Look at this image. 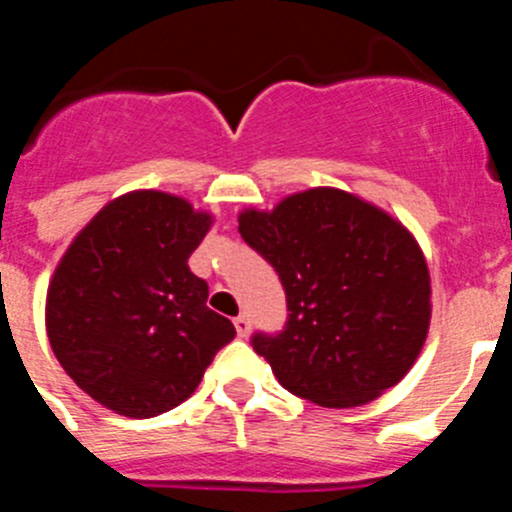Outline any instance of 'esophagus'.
Segmentation results:
<instances>
[{
	"label": "esophagus",
	"mask_w": 512,
	"mask_h": 512,
	"mask_svg": "<svg viewBox=\"0 0 512 512\" xmlns=\"http://www.w3.org/2000/svg\"><path fill=\"white\" fill-rule=\"evenodd\" d=\"M235 330H238V336L246 338L248 333H251V320H248V315H238V318L233 320Z\"/></svg>",
	"instance_id": "esophagus-1"
}]
</instances>
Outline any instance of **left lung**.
<instances>
[{
	"label": "left lung",
	"mask_w": 512,
	"mask_h": 512,
	"mask_svg": "<svg viewBox=\"0 0 512 512\" xmlns=\"http://www.w3.org/2000/svg\"><path fill=\"white\" fill-rule=\"evenodd\" d=\"M282 279V333L253 336L284 390L323 408L366 405L400 382L431 325V274L400 220L343 189L289 194L238 215Z\"/></svg>",
	"instance_id": "obj_1"
}]
</instances>
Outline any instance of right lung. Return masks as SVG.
Returning <instances> with one entry per match:
<instances>
[{
    "instance_id": "obj_1",
    "label": "right lung",
    "mask_w": 512,
    "mask_h": 512,
    "mask_svg": "<svg viewBox=\"0 0 512 512\" xmlns=\"http://www.w3.org/2000/svg\"><path fill=\"white\" fill-rule=\"evenodd\" d=\"M212 225L184 197L107 202L58 261L45 330L63 372L104 408L153 418L182 405L235 328L187 259Z\"/></svg>"
}]
</instances>
